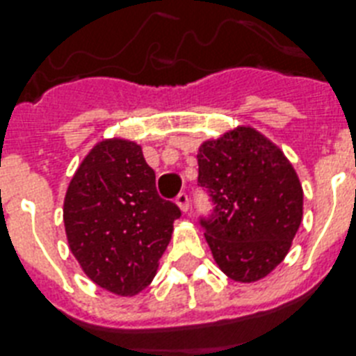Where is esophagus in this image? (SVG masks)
<instances>
[{
  "label": "esophagus",
  "mask_w": 356,
  "mask_h": 356,
  "mask_svg": "<svg viewBox=\"0 0 356 356\" xmlns=\"http://www.w3.org/2000/svg\"><path fill=\"white\" fill-rule=\"evenodd\" d=\"M175 202L183 211L190 210V197H188L186 192H181L177 197H175Z\"/></svg>",
  "instance_id": "34e87169"
}]
</instances>
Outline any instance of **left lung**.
<instances>
[{
  "label": "left lung",
  "instance_id": "obj_1",
  "mask_svg": "<svg viewBox=\"0 0 356 356\" xmlns=\"http://www.w3.org/2000/svg\"><path fill=\"white\" fill-rule=\"evenodd\" d=\"M199 179L213 208L199 217L215 262L229 279L255 282L288 253L302 220V186L284 154L253 128L199 148Z\"/></svg>",
  "mask_w": 356,
  "mask_h": 356
}]
</instances>
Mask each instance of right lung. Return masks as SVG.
Instances as JSON below:
<instances>
[{
  "label": "right lung",
  "instance_id": "right-lung-1",
  "mask_svg": "<svg viewBox=\"0 0 356 356\" xmlns=\"http://www.w3.org/2000/svg\"><path fill=\"white\" fill-rule=\"evenodd\" d=\"M179 206L161 199L141 146L103 141L86 155L65 197L70 252L97 286L132 297L150 284Z\"/></svg>",
  "mask_w": 356,
  "mask_h": 356
}]
</instances>
